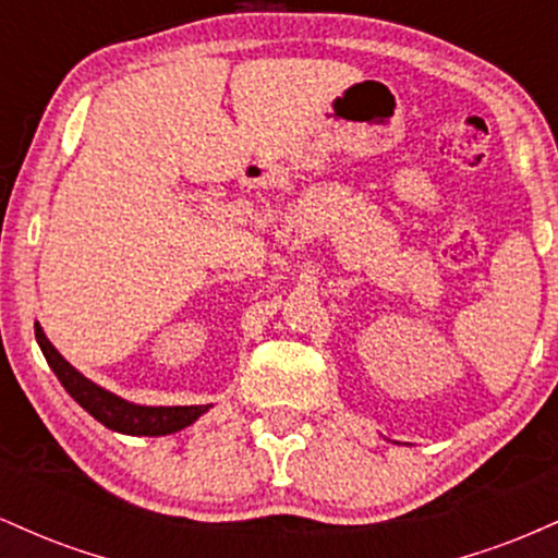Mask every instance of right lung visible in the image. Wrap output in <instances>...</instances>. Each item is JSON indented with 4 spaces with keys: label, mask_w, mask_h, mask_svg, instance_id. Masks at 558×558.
I'll return each mask as SVG.
<instances>
[{
    "label": "right lung",
    "mask_w": 558,
    "mask_h": 558,
    "mask_svg": "<svg viewBox=\"0 0 558 558\" xmlns=\"http://www.w3.org/2000/svg\"><path fill=\"white\" fill-rule=\"evenodd\" d=\"M36 341L41 345L44 356H47L49 367L57 375V380L62 383V388L73 396L75 401L92 414L94 420H99L101 425L110 427L114 433L125 435H170L189 427L191 422H196L207 412L209 407H141V403H131L120 396L110 393L96 383L83 377L78 369L70 364L60 351L49 343V338L44 336L41 325L36 323Z\"/></svg>",
    "instance_id": "obj_1"
}]
</instances>
